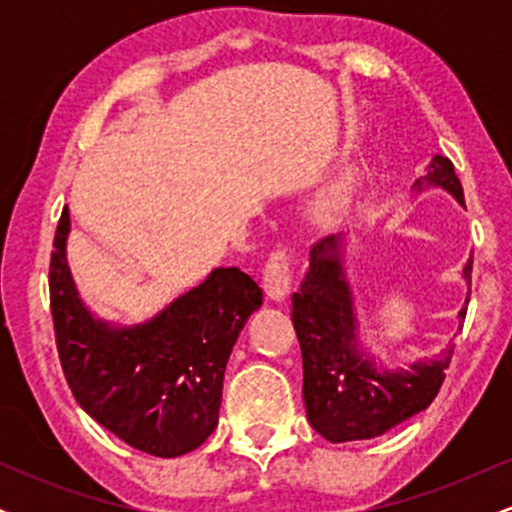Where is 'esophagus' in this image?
<instances>
[{
    "instance_id": "1",
    "label": "esophagus",
    "mask_w": 512,
    "mask_h": 512,
    "mask_svg": "<svg viewBox=\"0 0 512 512\" xmlns=\"http://www.w3.org/2000/svg\"><path fill=\"white\" fill-rule=\"evenodd\" d=\"M291 272H293L291 248L279 245V248L269 252L267 262H264V269H262V284L269 298H274V301H284L286 293L291 289Z\"/></svg>"
}]
</instances>
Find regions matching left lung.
<instances>
[{
    "mask_svg": "<svg viewBox=\"0 0 512 512\" xmlns=\"http://www.w3.org/2000/svg\"><path fill=\"white\" fill-rule=\"evenodd\" d=\"M438 185L464 204L462 182L450 158L433 156L424 180ZM472 284V260L464 264ZM467 308L460 310V317ZM291 320L303 356V399L310 426L330 443L383 436L409 416L424 411L438 395L448 373L452 351L414 363L409 370L387 373L356 346V320L349 284L339 262V238L317 240L310 250L301 289L291 298Z\"/></svg>",
    "mask_w": 512,
    "mask_h": 512,
    "instance_id": "8db88e82",
    "label": "left lung"
}]
</instances>
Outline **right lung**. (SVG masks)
<instances>
[{
	"label": "right lung",
	"instance_id": "obj_1",
	"mask_svg": "<svg viewBox=\"0 0 512 512\" xmlns=\"http://www.w3.org/2000/svg\"><path fill=\"white\" fill-rule=\"evenodd\" d=\"M69 209L50 257V313L69 390L81 409L132 448L180 457L219 424L223 373L262 289L238 267H219L154 320L115 327L96 320L67 267Z\"/></svg>",
	"mask_w": 512,
	"mask_h": 512
}]
</instances>
